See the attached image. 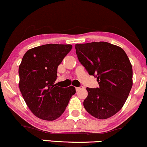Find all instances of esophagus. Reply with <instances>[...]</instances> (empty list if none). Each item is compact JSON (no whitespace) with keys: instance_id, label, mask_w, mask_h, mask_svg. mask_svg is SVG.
I'll return each instance as SVG.
<instances>
[{"instance_id":"esophagus-1","label":"esophagus","mask_w":147,"mask_h":147,"mask_svg":"<svg viewBox=\"0 0 147 147\" xmlns=\"http://www.w3.org/2000/svg\"><path fill=\"white\" fill-rule=\"evenodd\" d=\"M82 88H84V86H79V87H76V91H79L80 90H81V89H82Z\"/></svg>"}]
</instances>
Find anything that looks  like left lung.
Returning <instances> with one entry per match:
<instances>
[{"instance_id":"8db88e82","label":"left lung","mask_w":147,"mask_h":147,"mask_svg":"<svg viewBox=\"0 0 147 147\" xmlns=\"http://www.w3.org/2000/svg\"><path fill=\"white\" fill-rule=\"evenodd\" d=\"M76 55L89 75L97 78L99 87L86 88L85 109L104 119L122 108L132 86V67L122 49L106 42L76 44Z\"/></svg>"}]
</instances>
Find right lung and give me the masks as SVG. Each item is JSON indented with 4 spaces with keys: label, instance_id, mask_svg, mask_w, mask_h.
Wrapping results in <instances>:
<instances>
[{
    "label": "right lung",
    "instance_id": "1",
    "mask_svg": "<svg viewBox=\"0 0 147 147\" xmlns=\"http://www.w3.org/2000/svg\"><path fill=\"white\" fill-rule=\"evenodd\" d=\"M71 48V45L47 44L30 49L23 57L19 86L28 107L42 119L59 117L75 94V87L62 88L55 84L58 65Z\"/></svg>",
    "mask_w": 147,
    "mask_h": 147
}]
</instances>
